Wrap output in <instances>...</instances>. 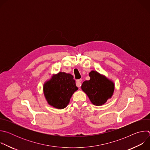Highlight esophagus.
<instances>
[{"label":"esophagus","mask_w":150,"mask_h":150,"mask_svg":"<svg viewBox=\"0 0 150 150\" xmlns=\"http://www.w3.org/2000/svg\"><path fill=\"white\" fill-rule=\"evenodd\" d=\"M81 82H82V79H78L76 80V86L78 87V88H80L81 86Z\"/></svg>","instance_id":"1"}]
</instances>
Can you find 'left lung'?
Here are the masks:
<instances>
[{"label": "left lung", "mask_w": 150, "mask_h": 150, "mask_svg": "<svg viewBox=\"0 0 150 150\" xmlns=\"http://www.w3.org/2000/svg\"><path fill=\"white\" fill-rule=\"evenodd\" d=\"M89 76L90 79L82 83L81 89L94 105H101L112 97L115 90L114 83L97 71H91Z\"/></svg>", "instance_id": "obj_1"}]
</instances>
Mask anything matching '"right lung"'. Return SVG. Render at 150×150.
I'll use <instances>...</instances> for the list:
<instances>
[{"label": "right lung", "instance_id": "add662e5", "mask_svg": "<svg viewBox=\"0 0 150 150\" xmlns=\"http://www.w3.org/2000/svg\"><path fill=\"white\" fill-rule=\"evenodd\" d=\"M77 90L74 76L62 72L53 76L43 87L44 94L48 103L59 109L66 108Z\"/></svg>", "mask_w": 150, "mask_h": 150}]
</instances>
